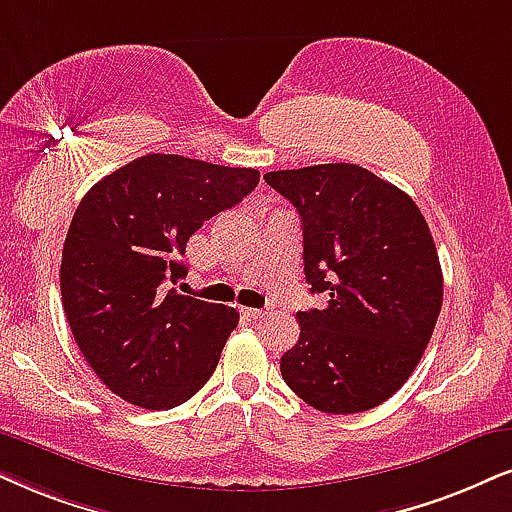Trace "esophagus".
I'll return each instance as SVG.
<instances>
[{
	"label": "esophagus",
	"instance_id": "1",
	"mask_svg": "<svg viewBox=\"0 0 512 512\" xmlns=\"http://www.w3.org/2000/svg\"><path fill=\"white\" fill-rule=\"evenodd\" d=\"M243 314L248 316V319H264V316H269L271 312L269 309H243Z\"/></svg>",
	"mask_w": 512,
	"mask_h": 512
}]
</instances>
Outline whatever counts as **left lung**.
Wrapping results in <instances>:
<instances>
[{
    "instance_id": "left-lung-1",
    "label": "left lung",
    "mask_w": 512,
    "mask_h": 512,
    "mask_svg": "<svg viewBox=\"0 0 512 512\" xmlns=\"http://www.w3.org/2000/svg\"><path fill=\"white\" fill-rule=\"evenodd\" d=\"M302 222L304 278L323 309L297 312L281 375L323 413L383 404L409 380L442 309V267L411 196L349 163L264 174Z\"/></svg>"
}]
</instances>
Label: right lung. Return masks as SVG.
Returning <instances> with one entry per match:
<instances>
[{"label":"right lung","mask_w":512,"mask_h":512,"mask_svg":"<svg viewBox=\"0 0 512 512\" xmlns=\"http://www.w3.org/2000/svg\"><path fill=\"white\" fill-rule=\"evenodd\" d=\"M260 181L252 167L148 153L94 184L61 257L70 331L101 383L141 409H174L215 373L234 307L165 293L186 276V241Z\"/></svg>","instance_id":"1"}]
</instances>
